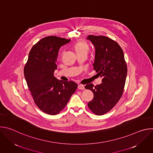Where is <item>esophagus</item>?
<instances>
[{"mask_svg":"<svg viewBox=\"0 0 153 153\" xmlns=\"http://www.w3.org/2000/svg\"><path fill=\"white\" fill-rule=\"evenodd\" d=\"M78 89L79 90H84L85 89V86L83 85H78Z\"/></svg>","mask_w":153,"mask_h":153,"instance_id":"obj_1","label":"esophagus"}]
</instances>
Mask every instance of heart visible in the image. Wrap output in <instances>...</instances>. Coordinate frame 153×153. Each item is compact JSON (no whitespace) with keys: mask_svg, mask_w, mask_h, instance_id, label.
Here are the masks:
<instances>
[{"mask_svg":"<svg viewBox=\"0 0 153 153\" xmlns=\"http://www.w3.org/2000/svg\"><path fill=\"white\" fill-rule=\"evenodd\" d=\"M74 48L77 53L80 52H87L88 50V45L85 42L83 41L77 42L74 45Z\"/></svg>","mask_w":153,"mask_h":153,"instance_id":"1","label":"heart"}]
</instances>
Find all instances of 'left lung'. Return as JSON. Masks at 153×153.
Returning <instances> with one entry per match:
<instances>
[{
    "label": "left lung",
    "mask_w": 153,
    "mask_h": 153,
    "mask_svg": "<svg viewBox=\"0 0 153 153\" xmlns=\"http://www.w3.org/2000/svg\"><path fill=\"white\" fill-rule=\"evenodd\" d=\"M95 47L94 70L102 77V83L85 88L93 92L94 98L88 103L96 115H103L116 105L121 98L127 74V66L122 48L113 39L103 36L87 37Z\"/></svg>",
    "instance_id": "obj_1"
}]
</instances>
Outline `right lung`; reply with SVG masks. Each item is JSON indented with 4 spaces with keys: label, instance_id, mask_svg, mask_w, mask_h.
Segmentation results:
<instances>
[{
    "label": "right lung",
    "instance_id": "add662e5",
    "mask_svg": "<svg viewBox=\"0 0 153 153\" xmlns=\"http://www.w3.org/2000/svg\"><path fill=\"white\" fill-rule=\"evenodd\" d=\"M54 36L40 40L32 47L24 68V76L38 108L50 115H56L67 105L77 84L57 79V59L60 48L70 42Z\"/></svg>",
    "mask_w": 153,
    "mask_h": 153
}]
</instances>
